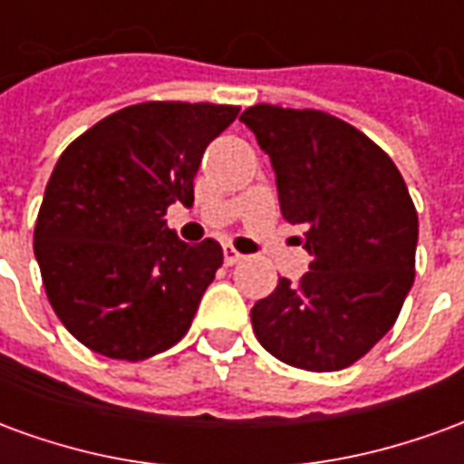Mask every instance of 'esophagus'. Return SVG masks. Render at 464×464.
Masks as SVG:
<instances>
[{
  "mask_svg": "<svg viewBox=\"0 0 464 464\" xmlns=\"http://www.w3.org/2000/svg\"><path fill=\"white\" fill-rule=\"evenodd\" d=\"M243 256L233 246H223V261H226V266H233V263L241 261Z\"/></svg>",
  "mask_w": 464,
  "mask_h": 464,
  "instance_id": "34e87169",
  "label": "esophagus"
}]
</instances>
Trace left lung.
Listing matches in <instances>:
<instances>
[{
    "label": "left lung",
    "mask_w": 464,
    "mask_h": 464,
    "mask_svg": "<svg viewBox=\"0 0 464 464\" xmlns=\"http://www.w3.org/2000/svg\"><path fill=\"white\" fill-rule=\"evenodd\" d=\"M241 121L271 156L283 218L311 271L251 308L263 348L293 368L353 365L392 328L415 281L418 211L388 153L315 109L256 104Z\"/></svg>",
    "instance_id": "obj_1"
}]
</instances>
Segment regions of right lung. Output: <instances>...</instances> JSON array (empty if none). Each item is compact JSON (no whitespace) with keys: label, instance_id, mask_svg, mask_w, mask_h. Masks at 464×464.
Wrapping results in <instances>:
<instances>
[{"label":"right lung","instance_id":"obj_1","mask_svg":"<svg viewBox=\"0 0 464 464\" xmlns=\"http://www.w3.org/2000/svg\"><path fill=\"white\" fill-rule=\"evenodd\" d=\"M238 106L143 102L66 146L36 216L34 256L66 331L116 360H146L181 341L221 268L213 238L181 241L163 216L193 203L206 146Z\"/></svg>","mask_w":464,"mask_h":464}]
</instances>
